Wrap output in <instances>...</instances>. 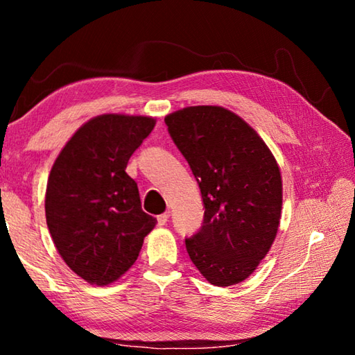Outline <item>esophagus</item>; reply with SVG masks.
I'll list each match as a JSON object with an SVG mask.
<instances>
[{"label": "esophagus", "mask_w": 355, "mask_h": 355, "mask_svg": "<svg viewBox=\"0 0 355 355\" xmlns=\"http://www.w3.org/2000/svg\"><path fill=\"white\" fill-rule=\"evenodd\" d=\"M169 211H166V213H163V214H159L158 216V218H156V220H158V225H161V227H163V225H166V222L167 220H169Z\"/></svg>", "instance_id": "obj_1"}]
</instances>
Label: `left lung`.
<instances>
[{
    "mask_svg": "<svg viewBox=\"0 0 355 355\" xmlns=\"http://www.w3.org/2000/svg\"><path fill=\"white\" fill-rule=\"evenodd\" d=\"M202 192L203 224L186 250L209 284L230 286L255 271L277 235L282 177L271 150L241 117L189 106L164 119Z\"/></svg>",
    "mask_w": 355,
    "mask_h": 355,
    "instance_id": "1",
    "label": "left lung"
}]
</instances>
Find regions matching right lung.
I'll use <instances>...</instances> for the list:
<instances>
[{"mask_svg":"<svg viewBox=\"0 0 355 355\" xmlns=\"http://www.w3.org/2000/svg\"><path fill=\"white\" fill-rule=\"evenodd\" d=\"M155 119L103 114L71 136L46 184V225L71 271L107 285L133 266L156 219L142 211L130 156L152 133Z\"/></svg>","mask_w":355,"mask_h":355,"instance_id":"1","label":"right lung"}]
</instances>
